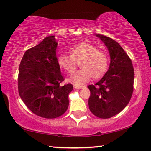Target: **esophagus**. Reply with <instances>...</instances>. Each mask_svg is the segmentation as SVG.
I'll return each instance as SVG.
<instances>
[{
	"instance_id": "1",
	"label": "esophagus",
	"mask_w": 151,
	"mask_h": 151,
	"mask_svg": "<svg viewBox=\"0 0 151 151\" xmlns=\"http://www.w3.org/2000/svg\"><path fill=\"white\" fill-rule=\"evenodd\" d=\"M74 87L75 89H82V88H84V86H77V85H74Z\"/></svg>"
}]
</instances>
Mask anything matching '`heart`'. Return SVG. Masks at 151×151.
<instances>
[{
    "instance_id": "1",
    "label": "heart",
    "mask_w": 151,
    "mask_h": 151,
    "mask_svg": "<svg viewBox=\"0 0 151 151\" xmlns=\"http://www.w3.org/2000/svg\"><path fill=\"white\" fill-rule=\"evenodd\" d=\"M70 56L61 55L58 57L59 67L66 73L72 74L77 63L81 69L72 76L69 81L77 86L86 83L91 77L94 79L103 77L109 65V58L106 52L86 41L79 42L70 50Z\"/></svg>"
}]
</instances>
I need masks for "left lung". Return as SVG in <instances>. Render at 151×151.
I'll list each match as a JSON object with an SVG mask.
<instances>
[{"instance_id":"8db88e82","label":"left lung","mask_w":151,"mask_h":151,"mask_svg":"<svg viewBox=\"0 0 151 151\" xmlns=\"http://www.w3.org/2000/svg\"><path fill=\"white\" fill-rule=\"evenodd\" d=\"M105 44L110 54L107 72L90 90L88 106L92 113L108 119L122 111L129 103L133 92L134 72L131 60L117 42L101 35H96Z\"/></svg>"}]
</instances>
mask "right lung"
Masks as SVG:
<instances>
[{
  "label": "right lung",
  "instance_id": "1",
  "mask_svg": "<svg viewBox=\"0 0 151 151\" xmlns=\"http://www.w3.org/2000/svg\"><path fill=\"white\" fill-rule=\"evenodd\" d=\"M58 43L55 36L44 39L25 52L19 65L18 88L26 106L47 119L59 117L69 105L68 95L73 86L64 81L58 63Z\"/></svg>",
  "mask_w": 151,
  "mask_h": 151
}]
</instances>
